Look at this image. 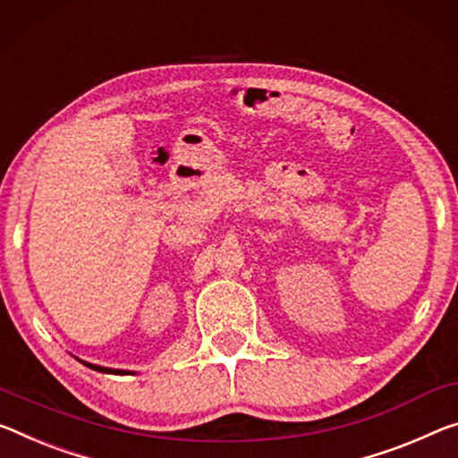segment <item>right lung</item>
<instances>
[{"label":"right lung","instance_id":"obj_1","mask_svg":"<svg viewBox=\"0 0 458 458\" xmlns=\"http://www.w3.org/2000/svg\"><path fill=\"white\" fill-rule=\"evenodd\" d=\"M85 367L93 369V371H99V373H115V375H126L128 371H118V369H106V367H98V365H89V362H85Z\"/></svg>","mask_w":458,"mask_h":458}]
</instances>
